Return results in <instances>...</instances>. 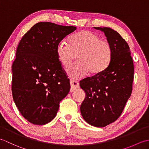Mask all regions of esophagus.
I'll return each mask as SVG.
<instances>
[{"mask_svg": "<svg viewBox=\"0 0 149 149\" xmlns=\"http://www.w3.org/2000/svg\"><path fill=\"white\" fill-rule=\"evenodd\" d=\"M70 92H73V91H74L76 90L77 89H78L79 88V83H78L77 81H75V80H70Z\"/></svg>", "mask_w": 149, "mask_h": 149, "instance_id": "obj_1", "label": "esophagus"}]
</instances>
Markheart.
I'll list each match as a JSON object with an SVG mask.
<instances>
[{"mask_svg": "<svg viewBox=\"0 0 149 149\" xmlns=\"http://www.w3.org/2000/svg\"><path fill=\"white\" fill-rule=\"evenodd\" d=\"M58 60L64 67H68L77 56V61L67 69L70 77L83 78L90 72L99 74L109 65L112 58V47L107 40L91 31L84 30L73 34L69 43L65 40L56 47Z\"/></svg>", "mask_w": 149, "mask_h": 149, "instance_id": "b5f03b06", "label": "heart"}]
</instances>
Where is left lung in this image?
<instances>
[{
    "mask_svg": "<svg viewBox=\"0 0 149 149\" xmlns=\"http://www.w3.org/2000/svg\"><path fill=\"white\" fill-rule=\"evenodd\" d=\"M103 31L112 47V58L103 72L80 81L86 97L80 107L89 124L103 127L118 119L130 97L134 65L126 41L109 27H95Z\"/></svg>",
    "mask_w": 149,
    "mask_h": 149,
    "instance_id": "left-lung-1",
    "label": "left lung"
}]
</instances>
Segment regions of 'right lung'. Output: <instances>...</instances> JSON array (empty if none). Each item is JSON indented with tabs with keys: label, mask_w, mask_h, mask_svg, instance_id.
I'll list each match as a JSON object with an SVG mask.
<instances>
[{
	"label": "right lung",
	"mask_w": 149,
	"mask_h": 149,
	"mask_svg": "<svg viewBox=\"0 0 149 149\" xmlns=\"http://www.w3.org/2000/svg\"><path fill=\"white\" fill-rule=\"evenodd\" d=\"M51 22L36 24L22 38L12 65V95L21 115L34 125L56 116L70 89L56 54L58 43L76 30Z\"/></svg>",
	"instance_id": "add662e5"
}]
</instances>
